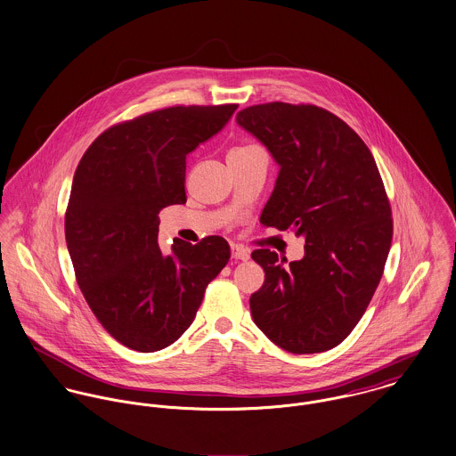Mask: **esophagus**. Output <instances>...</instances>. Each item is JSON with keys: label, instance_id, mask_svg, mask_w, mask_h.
Returning a JSON list of instances; mask_svg holds the SVG:
<instances>
[{"label": "esophagus", "instance_id": "34e87169", "mask_svg": "<svg viewBox=\"0 0 456 456\" xmlns=\"http://www.w3.org/2000/svg\"><path fill=\"white\" fill-rule=\"evenodd\" d=\"M232 256L235 257V259H242V261H248V256H250V252H248V248H242V246H232Z\"/></svg>", "mask_w": 456, "mask_h": 456}]
</instances>
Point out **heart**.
Wrapping results in <instances>:
<instances>
[{
  "mask_svg": "<svg viewBox=\"0 0 456 456\" xmlns=\"http://www.w3.org/2000/svg\"><path fill=\"white\" fill-rule=\"evenodd\" d=\"M248 148H252V146H248ZM248 148H237V150H248Z\"/></svg>",
  "mask_w": 456,
  "mask_h": 456,
  "instance_id": "heart-1",
  "label": "heart"
}]
</instances>
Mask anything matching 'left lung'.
Wrapping results in <instances>:
<instances>
[{"mask_svg": "<svg viewBox=\"0 0 456 456\" xmlns=\"http://www.w3.org/2000/svg\"><path fill=\"white\" fill-rule=\"evenodd\" d=\"M237 124L279 166L261 224L305 239L299 261L257 248L265 284L250 296L254 324L290 354L339 345L364 315L392 242V212L370 148L317 106L270 102Z\"/></svg>", "mask_w": 456, "mask_h": 456, "instance_id": "1", "label": "left lung"}]
</instances>
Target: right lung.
Here are the masks:
<instances>
[{
	"mask_svg": "<svg viewBox=\"0 0 456 456\" xmlns=\"http://www.w3.org/2000/svg\"><path fill=\"white\" fill-rule=\"evenodd\" d=\"M237 104L174 106L115 125L83 155L66 210V244L83 296L122 345L157 352L186 331L230 246H159V214L186 204V155L223 130Z\"/></svg>",
	"mask_w": 456,
	"mask_h": 456,
	"instance_id": "1",
	"label": "right lung"
}]
</instances>
